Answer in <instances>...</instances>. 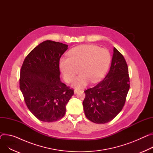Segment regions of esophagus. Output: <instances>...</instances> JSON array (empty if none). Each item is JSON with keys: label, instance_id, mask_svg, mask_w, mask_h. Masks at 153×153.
Wrapping results in <instances>:
<instances>
[{"label": "esophagus", "instance_id": "obj_1", "mask_svg": "<svg viewBox=\"0 0 153 153\" xmlns=\"http://www.w3.org/2000/svg\"><path fill=\"white\" fill-rule=\"evenodd\" d=\"M79 91V89H75V90H74V92H75V94H76Z\"/></svg>", "mask_w": 153, "mask_h": 153}]
</instances>
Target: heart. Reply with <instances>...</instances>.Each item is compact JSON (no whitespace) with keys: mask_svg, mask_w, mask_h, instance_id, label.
I'll list each match as a JSON object with an SVG mask.
<instances>
[{"mask_svg":"<svg viewBox=\"0 0 153 153\" xmlns=\"http://www.w3.org/2000/svg\"><path fill=\"white\" fill-rule=\"evenodd\" d=\"M68 57L59 60V67L64 80L72 83L76 74L81 73L75 81V86H85L89 80L96 83L106 74L111 62L108 50L93 45H82L68 53Z\"/></svg>","mask_w":153,"mask_h":153,"instance_id":"b5f03b06","label":"heart"}]
</instances>
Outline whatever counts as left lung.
<instances>
[{
    "label": "left lung",
    "instance_id": "8db88e82",
    "mask_svg": "<svg viewBox=\"0 0 153 153\" xmlns=\"http://www.w3.org/2000/svg\"><path fill=\"white\" fill-rule=\"evenodd\" d=\"M130 88V78L123 55L116 48L110 70L100 83L85 90L83 105L87 118L96 124L107 123L123 108Z\"/></svg>",
    "mask_w": 153,
    "mask_h": 153
}]
</instances>
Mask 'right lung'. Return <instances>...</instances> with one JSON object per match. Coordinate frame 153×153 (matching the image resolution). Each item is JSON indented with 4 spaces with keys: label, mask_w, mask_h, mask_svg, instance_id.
Wrapping results in <instances>:
<instances>
[{
    "label": "right lung",
    "mask_w": 153,
    "mask_h": 153,
    "mask_svg": "<svg viewBox=\"0 0 153 153\" xmlns=\"http://www.w3.org/2000/svg\"><path fill=\"white\" fill-rule=\"evenodd\" d=\"M68 45L46 40L33 48L21 66L19 88L30 111L43 122L59 120L74 90L60 79L59 60Z\"/></svg>",
    "instance_id": "add662e5"
}]
</instances>
